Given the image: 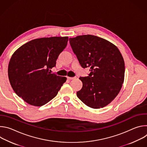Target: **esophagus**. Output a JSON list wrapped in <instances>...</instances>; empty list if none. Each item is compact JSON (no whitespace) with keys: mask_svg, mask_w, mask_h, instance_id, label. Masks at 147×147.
<instances>
[{"mask_svg":"<svg viewBox=\"0 0 147 147\" xmlns=\"http://www.w3.org/2000/svg\"><path fill=\"white\" fill-rule=\"evenodd\" d=\"M67 79L68 80H74V78H76V77H67Z\"/></svg>","mask_w":147,"mask_h":147,"instance_id":"1","label":"esophagus"}]
</instances>
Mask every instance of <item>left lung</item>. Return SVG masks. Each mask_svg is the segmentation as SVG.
Instances as JSON below:
<instances>
[{
    "label": "left lung",
    "instance_id": "8db88e82",
    "mask_svg": "<svg viewBox=\"0 0 147 147\" xmlns=\"http://www.w3.org/2000/svg\"><path fill=\"white\" fill-rule=\"evenodd\" d=\"M83 68L90 67L89 76L80 77L82 87L77 97L87 106L99 109L118 95L124 82V61L119 49L109 41L92 35L69 38Z\"/></svg>",
    "mask_w": 147,
    "mask_h": 147
}]
</instances>
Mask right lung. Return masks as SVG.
I'll list each match as a JSON object with an SVG mask.
<instances>
[{
	"label": "right lung",
	"instance_id": "right-lung-1",
	"mask_svg": "<svg viewBox=\"0 0 147 147\" xmlns=\"http://www.w3.org/2000/svg\"><path fill=\"white\" fill-rule=\"evenodd\" d=\"M68 36L41 38L29 41L11 56L10 83L16 94L31 105L41 107L55 98L67 80L49 72L67 44Z\"/></svg>",
	"mask_w": 147,
	"mask_h": 147
}]
</instances>
